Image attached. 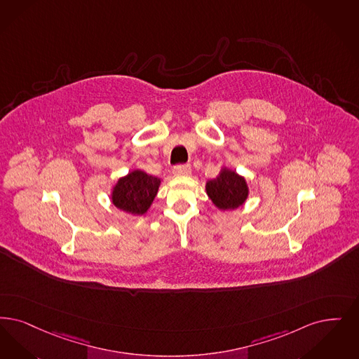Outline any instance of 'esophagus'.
Returning a JSON list of instances; mask_svg holds the SVG:
<instances>
[{
  "label": "esophagus",
  "instance_id": "34e87169",
  "mask_svg": "<svg viewBox=\"0 0 359 359\" xmlns=\"http://www.w3.org/2000/svg\"><path fill=\"white\" fill-rule=\"evenodd\" d=\"M173 173L176 176H188L191 173V165L188 164H183V165H176L173 168Z\"/></svg>",
  "mask_w": 359,
  "mask_h": 359
}]
</instances>
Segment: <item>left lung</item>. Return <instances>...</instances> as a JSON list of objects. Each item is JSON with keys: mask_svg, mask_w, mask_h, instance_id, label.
<instances>
[{"mask_svg": "<svg viewBox=\"0 0 359 359\" xmlns=\"http://www.w3.org/2000/svg\"><path fill=\"white\" fill-rule=\"evenodd\" d=\"M205 192L212 204L220 211H231L242 207L250 195L245 177L222 167L215 179L205 183Z\"/></svg>", "mask_w": 359, "mask_h": 359, "instance_id": "8db88e82", "label": "left lung"}]
</instances>
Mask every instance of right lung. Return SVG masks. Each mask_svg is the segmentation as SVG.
<instances>
[{
  "label": "right lung",
  "instance_id": "obj_1",
  "mask_svg": "<svg viewBox=\"0 0 359 359\" xmlns=\"http://www.w3.org/2000/svg\"><path fill=\"white\" fill-rule=\"evenodd\" d=\"M161 179L143 170H133L118 177L111 191V201L123 212L142 216L148 212L158 195Z\"/></svg>",
  "mask_w": 359,
  "mask_h": 359
}]
</instances>
